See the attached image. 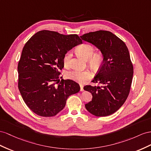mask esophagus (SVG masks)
<instances>
[{"label":"esophagus","instance_id":"1","mask_svg":"<svg viewBox=\"0 0 151 151\" xmlns=\"http://www.w3.org/2000/svg\"><path fill=\"white\" fill-rule=\"evenodd\" d=\"M80 91H83V86L82 84H80Z\"/></svg>","mask_w":151,"mask_h":151}]
</instances>
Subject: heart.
Returning a JSON list of instances; mask_svg holds the SVG:
<instances>
[{
  "label": "heart",
  "mask_w": 151,
  "mask_h": 151,
  "mask_svg": "<svg viewBox=\"0 0 151 151\" xmlns=\"http://www.w3.org/2000/svg\"><path fill=\"white\" fill-rule=\"evenodd\" d=\"M76 52L82 56L85 59H88V63L93 69H98L103 63L104 57L100 52L94 53L95 49L93 46L89 44H83L78 46ZM72 52L68 51L65 53L63 58L64 64L65 67H69L71 65ZM92 73L88 69L80 70L74 69L66 73V77L68 79L76 81L80 83H83L85 81L91 78Z\"/></svg>",
  "instance_id": "1"
}]
</instances>
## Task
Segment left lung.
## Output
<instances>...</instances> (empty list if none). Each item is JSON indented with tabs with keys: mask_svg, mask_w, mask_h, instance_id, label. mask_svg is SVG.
Here are the masks:
<instances>
[{
	"mask_svg": "<svg viewBox=\"0 0 151 151\" xmlns=\"http://www.w3.org/2000/svg\"><path fill=\"white\" fill-rule=\"evenodd\" d=\"M82 40L100 50L104 60L93 80L101 86H86L83 89L92 95L86 104L87 110L96 117H105L121 108L129 95L133 67L126 44L115 34L106 30L85 34Z\"/></svg>",
	"mask_w": 151,
	"mask_h": 151,
	"instance_id": "obj_1",
	"label": "left lung"
}]
</instances>
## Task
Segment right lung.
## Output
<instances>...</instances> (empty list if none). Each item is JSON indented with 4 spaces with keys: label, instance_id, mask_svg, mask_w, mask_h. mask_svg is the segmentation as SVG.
Listing matches in <instances>:
<instances>
[{
    "label": "right lung",
    "instance_id": "1",
    "mask_svg": "<svg viewBox=\"0 0 151 151\" xmlns=\"http://www.w3.org/2000/svg\"><path fill=\"white\" fill-rule=\"evenodd\" d=\"M82 44L76 34L41 30L26 42L18 64V88L24 102L36 114L52 117L63 110L69 96L80 87L72 80H59L65 53ZM60 81V80H59Z\"/></svg>",
    "mask_w": 151,
    "mask_h": 151
}]
</instances>
